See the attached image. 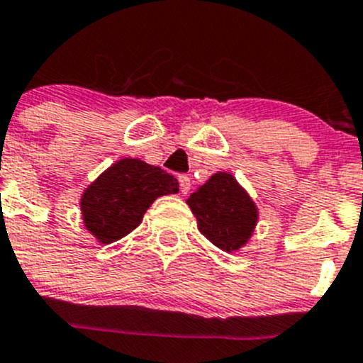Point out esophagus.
<instances>
[{"mask_svg": "<svg viewBox=\"0 0 363 363\" xmlns=\"http://www.w3.org/2000/svg\"><path fill=\"white\" fill-rule=\"evenodd\" d=\"M189 186H191V181H189L188 175H179V188H181L182 195H186L189 191Z\"/></svg>", "mask_w": 363, "mask_h": 363, "instance_id": "esophagus-1", "label": "esophagus"}]
</instances>
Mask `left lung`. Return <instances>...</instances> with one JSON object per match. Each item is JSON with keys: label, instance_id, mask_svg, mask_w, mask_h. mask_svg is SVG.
<instances>
[{"label": "left lung", "instance_id": "1", "mask_svg": "<svg viewBox=\"0 0 363 363\" xmlns=\"http://www.w3.org/2000/svg\"><path fill=\"white\" fill-rule=\"evenodd\" d=\"M199 230L223 252H238L252 238L259 220L255 202L227 172L214 174L186 200Z\"/></svg>", "mask_w": 363, "mask_h": 363}]
</instances>
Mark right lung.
I'll return each instance as SVG.
<instances>
[{"label": "right lung", "mask_w": 363, "mask_h": 363, "mask_svg": "<svg viewBox=\"0 0 363 363\" xmlns=\"http://www.w3.org/2000/svg\"><path fill=\"white\" fill-rule=\"evenodd\" d=\"M179 191V182L163 168L124 157L104 170L81 196L86 230L103 245L135 230L157 196Z\"/></svg>", "instance_id": "obj_1"}]
</instances>
